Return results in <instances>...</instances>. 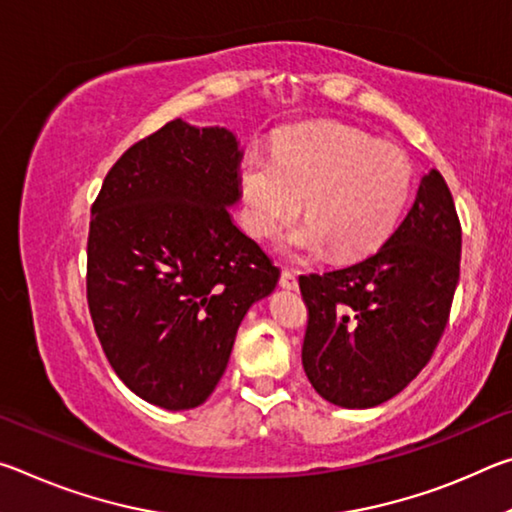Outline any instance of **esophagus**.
Wrapping results in <instances>:
<instances>
[{
	"mask_svg": "<svg viewBox=\"0 0 512 512\" xmlns=\"http://www.w3.org/2000/svg\"><path fill=\"white\" fill-rule=\"evenodd\" d=\"M280 287H284V289H298L296 273L289 271V268H284V271L280 273Z\"/></svg>",
	"mask_w": 512,
	"mask_h": 512,
	"instance_id": "obj_1",
	"label": "esophagus"
}]
</instances>
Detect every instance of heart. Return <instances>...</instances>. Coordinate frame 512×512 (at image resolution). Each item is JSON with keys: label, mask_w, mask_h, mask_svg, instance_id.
<instances>
[{"label": "heart", "mask_w": 512, "mask_h": 512, "mask_svg": "<svg viewBox=\"0 0 512 512\" xmlns=\"http://www.w3.org/2000/svg\"><path fill=\"white\" fill-rule=\"evenodd\" d=\"M248 230L271 239L296 219L284 250L309 259L334 250L359 259L391 237L413 187L402 149L341 124L296 126L277 137L273 155L250 149L239 162Z\"/></svg>", "instance_id": "1"}]
</instances>
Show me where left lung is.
Returning a JSON list of instances; mask_svg holds the SVG:
<instances>
[{
    "instance_id": "left-lung-1",
    "label": "left lung",
    "mask_w": 512,
    "mask_h": 512,
    "mask_svg": "<svg viewBox=\"0 0 512 512\" xmlns=\"http://www.w3.org/2000/svg\"><path fill=\"white\" fill-rule=\"evenodd\" d=\"M461 273V221L431 169L397 230L361 262L300 275L307 305L302 368L320 397L345 409L391 400L427 366Z\"/></svg>"
}]
</instances>
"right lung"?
Returning <instances> with one entry per match:
<instances>
[{
    "instance_id": "add662e5",
    "label": "right lung",
    "mask_w": 512,
    "mask_h": 512,
    "mask_svg": "<svg viewBox=\"0 0 512 512\" xmlns=\"http://www.w3.org/2000/svg\"><path fill=\"white\" fill-rule=\"evenodd\" d=\"M237 137L173 119L112 164L88 235V307L117 377L167 411L219 384L237 329L280 268L230 219Z\"/></svg>"
}]
</instances>
